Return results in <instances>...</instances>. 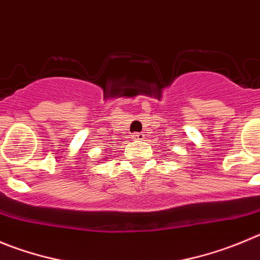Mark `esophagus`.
I'll return each instance as SVG.
<instances>
[{
  "label": "esophagus",
  "mask_w": 260,
  "mask_h": 260,
  "mask_svg": "<svg viewBox=\"0 0 260 260\" xmlns=\"http://www.w3.org/2000/svg\"><path fill=\"white\" fill-rule=\"evenodd\" d=\"M132 137H133V140H137V141H141V140H144L145 135H144V133L136 132V133H133Z\"/></svg>",
  "instance_id": "1"
}]
</instances>
